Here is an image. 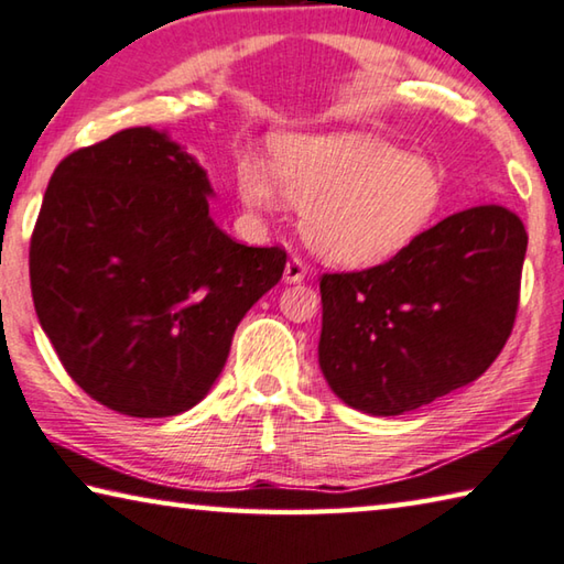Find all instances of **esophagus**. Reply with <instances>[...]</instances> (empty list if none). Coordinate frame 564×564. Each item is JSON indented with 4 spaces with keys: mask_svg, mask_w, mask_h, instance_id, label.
Returning a JSON list of instances; mask_svg holds the SVG:
<instances>
[{
    "mask_svg": "<svg viewBox=\"0 0 564 564\" xmlns=\"http://www.w3.org/2000/svg\"><path fill=\"white\" fill-rule=\"evenodd\" d=\"M305 275H308V265H305L299 256H291L289 263H285V273L283 279L289 283H301Z\"/></svg>",
    "mask_w": 564,
    "mask_h": 564,
    "instance_id": "obj_1",
    "label": "esophagus"
}]
</instances>
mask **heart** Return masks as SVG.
I'll return each instance as SVG.
<instances>
[{
  "label": "heart",
  "instance_id": "1",
  "mask_svg": "<svg viewBox=\"0 0 564 564\" xmlns=\"http://www.w3.org/2000/svg\"><path fill=\"white\" fill-rule=\"evenodd\" d=\"M236 181L256 212H279L283 196L301 206L305 241L340 265L393 259L435 224L447 196L441 166L358 131L281 133L271 169L243 156Z\"/></svg>",
  "mask_w": 564,
  "mask_h": 564
}]
</instances>
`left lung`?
<instances>
[{
	"mask_svg": "<svg viewBox=\"0 0 564 564\" xmlns=\"http://www.w3.org/2000/svg\"><path fill=\"white\" fill-rule=\"evenodd\" d=\"M528 231L488 204L443 218L393 259L323 273L318 362L343 403L400 415L480 378L508 343Z\"/></svg>",
	"mask_w": 564,
	"mask_h": 564,
	"instance_id": "left-lung-1",
	"label": "left lung"
}]
</instances>
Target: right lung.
Instances as JSON below:
<instances>
[{
  "label": "right lung",
  "instance_id": "add662e5",
  "mask_svg": "<svg viewBox=\"0 0 564 564\" xmlns=\"http://www.w3.org/2000/svg\"><path fill=\"white\" fill-rule=\"evenodd\" d=\"M206 171L164 131L123 129L54 169L30 243L32 299L84 393L131 417L178 415L226 366L285 251L208 216Z\"/></svg>",
  "mask_w": 564,
  "mask_h": 564
}]
</instances>
